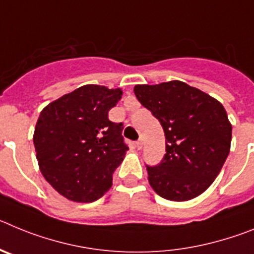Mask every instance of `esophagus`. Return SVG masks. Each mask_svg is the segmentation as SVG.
<instances>
[{"instance_id": "esophagus-1", "label": "esophagus", "mask_w": 254, "mask_h": 254, "mask_svg": "<svg viewBox=\"0 0 254 254\" xmlns=\"http://www.w3.org/2000/svg\"><path fill=\"white\" fill-rule=\"evenodd\" d=\"M142 145H143V143H142V140H138V141H136V147H137L138 150H140L141 147H142Z\"/></svg>"}]
</instances>
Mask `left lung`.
Listing matches in <instances>:
<instances>
[{
  "mask_svg": "<svg viewBox=\"0 0 254 254\" xmlns=\"http://www.w3.org/2000/svg\"><path fill=\"white\" fill-rule=\"evenodd\" d=\"M138 102L161 123L167 154L146 167L152 190L165 199L190 201L219 176L232 142V123L223 104L186 82L136 85Z\"/></svg>",
  "mask_w": 254,
  "mask_h": 254,
  "instance_id": "8db88e82",
  "label": "left lung"
}]
</instances>
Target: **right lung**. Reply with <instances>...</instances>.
I'll list each match as a JSON object with an SVG mask.
<instances>
[{"label": "right lung", "instance_id": "1", "mask_svg": "<svg viewBox=\"0 0 254 254\" xmlns=\"http://www.w3.org/2000/svg\"><path fill=\"white\" fill-rule=\"evenodd\" d=\"M122 94L120 87L84 85L40 112L33 136L39 169L67 199L93 202L112 187L128 150L122 123L108 120Z\"/></svg>", "mask_w": 254, "mask_h": 254}]
</instances>
